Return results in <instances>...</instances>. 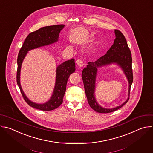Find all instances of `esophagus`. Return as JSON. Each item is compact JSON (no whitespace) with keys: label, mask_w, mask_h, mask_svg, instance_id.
Returning a JSON list of instances; mask_svg holds the SVG:
<instances>
[{"label":"esophagus","mask_w":153,"mask_h":153,"mask_svg":"<svg viewBox=\"0 0 153 153\" xmlns=\"http://www.w3.org/2000/svg\"><path fill=\"white\" fill-rule=\"evenodd\" d=\"M76 63H77V65H78V66H79V67H82L83 66V62H82V60H80V59L77 60Z\"/></svg>","instance_id":"34e87169"}]
</instances>
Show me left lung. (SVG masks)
Segmentation results:
<instances>
[{
    "label": "left lung",
    "instance_id": "left-lung-1",
    "mask_svg": "<svg viewBox=\"0 0 153 153\" xmlns=\"http://www.w3.org/2000/svg\"><path fill=\"white\" fill-rule=\"evenodd\" d=\"M114 32L116 39L113 45L105 55L93 62H88L86 67L83 70L82 74L88 102L93 110L99 113H110L119 110L128 102L129 98L122 105L114 108L107 109L100 107L97 103L94 97L95 76L98 67L111 62H117L119 64L123 69L129 82V97L131 87L133 81L131 53L123 34L118 30H115Z\"/></svg>",
    "mask_w": 153,
    "mask_h": 153
}]
</instances>
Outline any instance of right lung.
Returning <instances> with one entry per match:
<instances>
[{"mask_svg":"<svg viewBox=\"0 0 153 153\" xmlns=\"http://www.w3.org/2000/svg\"><path fill=\"white\" fill-rule=\"evenodd\" d=\"M64 25H56L45 27L30 33L19 50L17 57V70L16 80L24 99L30 106L42 111H51L58 108L63 102L66 91L67 83L71 74L75 71L74 59L64 62L57 68L56 81L54 92L50 100L45 103L37 104L30 101L24 94L20 84V72L22 63L27 52L32 49L48 45L58 40L59 34Z\"/></svg>","mask_w":153,"mask_h":153,"instance_id":"right-lung-1","label":"right lung"}]
</instances>
